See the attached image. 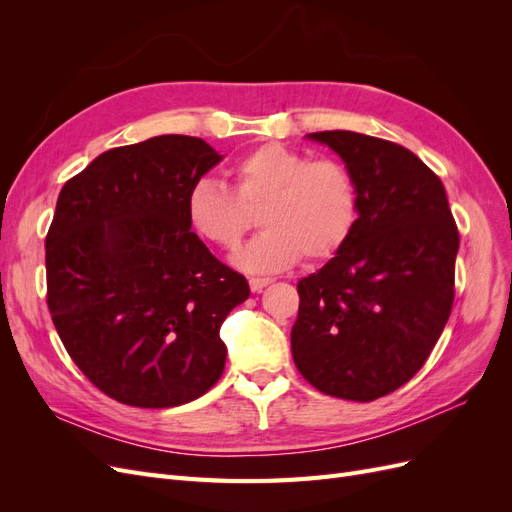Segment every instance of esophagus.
<instances>
[{
    "label": "esophagus",
    "mask_w": 512,
    "mask_h": 512,
    "mask_svg": "<svg viewBox=\"0 0 512 512\" xmlns=\"http://www.w3.org/2000/svg\"><path fill=\"white\" fill-rule=\"evenodd\" d=\"M269 284H271L269 277H250L252 292H262V288H267Z\"/></svg>",
    "instance_id": "obj_1"
}]
</instances>
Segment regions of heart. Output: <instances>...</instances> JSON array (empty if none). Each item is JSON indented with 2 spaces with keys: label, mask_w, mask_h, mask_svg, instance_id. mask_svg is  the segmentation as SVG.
Returning <instances> with one entry per match:
<instances>
[{
  "label": "heart",
  "mask_w": 512,
  "mask_h": 512,
  "mask_svg": "<svg viewBox=\"0 0 512 512\" xmlns=\"http://www.w3.org/2000/svg\"><path fill=\"white\" fill-rule=\"evenodd\" d=\"M237 193L220 179L203 177L185 196V218L196 235L218 247H235L250 226L247 207H260L265 226L232 256L247 273H275L303 256L320 262L335 256L359 220V188L337 160H312L280 143L262 145L232 168Z\"/></svg>",
  "instance_id": "1"
}]
</instances>
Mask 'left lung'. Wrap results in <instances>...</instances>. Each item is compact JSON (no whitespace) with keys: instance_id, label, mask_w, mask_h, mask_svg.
<instances>
[{"instance_id":"left-lung-1","label":"left lung","mask_w":512,"mask_h":512,"mask_svg":"<svg viewBox=\"0 0 512 512\" xmlns=\"http://www.w3.org/2000/svg\"><path fill=\"white\" fill-rule=\"evenodd\" d=\"M327 145L359 188L350 239L299 282L292 359L324 395L374 401L421 369L451 316L459 232L440 177L414 153L359 132Z\"/></svg>"}]
</instances>
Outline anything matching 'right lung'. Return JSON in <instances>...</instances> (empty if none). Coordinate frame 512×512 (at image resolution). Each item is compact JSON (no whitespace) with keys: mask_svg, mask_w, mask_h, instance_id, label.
I'll use <instances>...</instances> for the list:
<instances>
[{"mask_svg":"<svg viewBox=\"0 0 512 512\" xmlns=\"http://www.w3.org/2000/svg\"><path fill=\"white\" fill-rule=\"evenodd\" d=\"M222 158L162 134L100 153L59 192L46 301L72 361L126 406L188 404L224 371L220 327L250 286L185 218L192 183Z\"/></svg>","mask_w":512,"mask_h":512,"instance_id":"1","label":"right lung"}]
</instances>
